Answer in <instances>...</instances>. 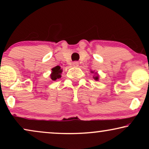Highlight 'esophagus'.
<instances>
[{
	"label": "esophagus",
	"mask_w": 149,
	"mask_h": 149,
	"mask_svg": "<svg viewBox=\"0 0 149 149\" xmlns=\"http://www.w3.org/2000/svg\"><path fill=\"white\" fill-rule=\"evenodd\" d=\"M79 62H72V66H74V67H77V66H79Z\"/></svg>",
	"instance_id": "esophagus-1"
}]
</instances>
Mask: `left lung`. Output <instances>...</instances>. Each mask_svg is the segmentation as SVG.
Masks as SVG:
<instances>
[{
  "label": "left lung",
  "mask_w": 149,
  "mask_h": 149,
  "mask_svg": "<svg viewBox=\"0 0 149 149\" xmlns=\"http://www.w3.org/2000/svg\"><path fill=\"white\" fill-rule=\"evenodd\" d=\"M93 78H94L95 80H96V81L98 80V77H97V76H96V77H93Z\"/></svg>",
  "instance_id": "obj_1"
}]
</instances>
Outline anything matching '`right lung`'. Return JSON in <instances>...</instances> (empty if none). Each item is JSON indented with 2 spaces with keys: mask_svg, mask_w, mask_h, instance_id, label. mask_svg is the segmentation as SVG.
Returning a JSON list of instances; mask_svg holds the SVG:
<instances>
[{
  "mask_svg": "<svg viewBox=\"0 0 149 149\" xmlns=\"http://www.w3.org/2000/svg\"><path fill=\"white\" fill-rule=\"evenodd\" d=\"M62 70H61L60 66H57L54 68H52V73L51 74V79L53 81H56V79H58L61 77V73H62Z\"/></svg>",
  "mask_w": 149,
  "mask_h": 149,
  "instance_id": "add662e5",
  "label": "right lung"
}]
</instances>
